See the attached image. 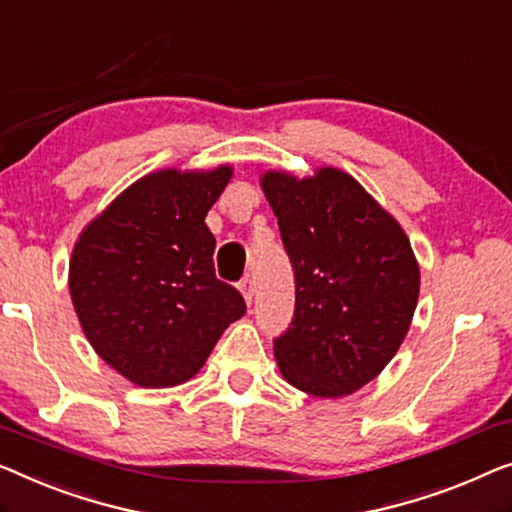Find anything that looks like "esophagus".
Listing matches in <instances>:
<instances>
[{"label":"esophagus","mask_w":512,"mask_h":512,"mask_svg":"<svg viewBox=\"0 0 512 512\" xmlns=\"http://www.w3.org/2000/svg\"><path fill=\"white\" fill-rule=\"evenodd\" d=\"M240 291H242V295H244V302H247V305H251V302H254V293H256V284H254V279H251V277L242 279Z\"/></svg>","instance_id":"esophagus-1"}]
</instances>
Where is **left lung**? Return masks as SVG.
<instances>
[{
    "label": "left lung",
    "instance_id": "1",
    "mask_svg": "<svg viewBox=\"0 0 512 512\" xmlns=\"http://www.w3.org/2000/svg\"><path fill=\"white\" fill-rule=\"evenodd\" d=\"M295 272V314L274 339L284 379L335 399L374 381L395 358L420 293L404 228L344 170L261 175Z\"/></svg>",
    "mask_w": 512,
    "mask_h": 512
}]
</instances>
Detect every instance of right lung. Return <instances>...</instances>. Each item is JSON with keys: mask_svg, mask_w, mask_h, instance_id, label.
Masks as SVG:
<instances>
[{"mask_svg": "<svg viewBox=\"0 0 512 512\" xmlns=\"http://www.w3.org/2000/svg\"><path fill=\"white\" fill-rule=\"evenodd\" d=\"M233 168H164L140 177L73 244L69 293L96 355L140 388H173L247 305L214 274L207 212Z\"/></svg>", "mask_w": 512, "mask_h": 512, "instance_id": "add662e5", "label": "right lung"}]
</instances>
